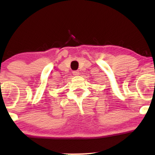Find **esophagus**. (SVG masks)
Returning <instances> with one entry per match:
<instances>
[{"label":"esophagus","instance_id":"obj_1","mask_svg":"<svg viewBox=\"0 0 155 155\" xmlns=\"http://www.w3.org/2000/svg\"><path fill=\"white\" fill-rule=\"evenodd\" d=\"M73 75H79V71H73Z\"/></svg>","mask_w":155,"mask_h":155}]
</instances>
